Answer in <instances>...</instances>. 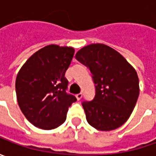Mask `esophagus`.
Returning <instances> with one entry per match:
<instances>
[{
    "label": "esophagus",
    "instance_id": "34e87169",
    "mask_svg": "<svg viewBox=\"0 0 156 156\" xmlns=\"http://www.w3.org/2000/svg\"><path fill=\"white\" fill-rule=\"evenodd\" d=\"M75 96H76V98H77V100H78V101H80V100L82 98V94H81V93L77 94H76Z\"/></svg>",
    "mask_w": 156,
    "mask_h": 156
}]
</instances>
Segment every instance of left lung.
<instances>
[{"label":"left lung","mask_w":156,"mask_h":156,"mask_svg":"<svg viewBox=\"0 0 156 156\" xmlns=\"http://www.w3.org/2000/svg\"><path fill=\"white\" fill-rule=\"evenodd\" d=\"M76 59L89 68L95 84L91 101H83L87 122L101 131H110L128 121L139 96L135 69L116 50L101 43L83 47Z\"/></svg>","instance_id":"obj_1"}]
</instances>
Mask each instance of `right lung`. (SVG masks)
Here are the masks:
<instances>
[{
	"instance_id": "1",
	"label": "right lung",
	"mask_w": 156,
	"mask_h": 156,
	"mask_svg": "<svg viewBox=\"0 0 156 156\" xmlns=\"http://www.w3.org/2000/svg\"><path fill=\"white\" fill-rule=\"evenodd\" d=\"M75 54L72 47L46 46L23 64L15 81L21 112L34 126L50 130L61 126L76 98L66 92L65 73Z\"/></svg>"
}]
</instances>
